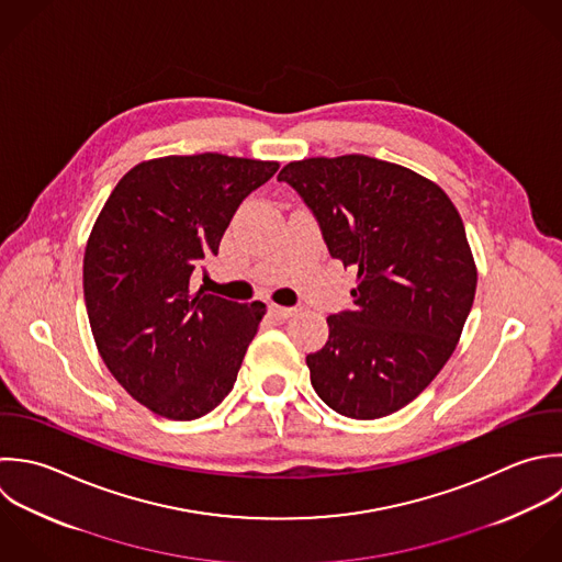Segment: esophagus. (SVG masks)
I'll return each instance as SVG.
<instances>
[{"label": "esophagus", "mask_w": 562, "mask_h": 562, "mask_svg": "<svg viewBox=\"0 0 562 562\" xmlns=\"http://www.w3.org/2000/svg\"><path fill=\"white\" fill-rule=\"evenodd\" d=\"M269 313L278 319H289L297 313V308H291V306H278V304H269Z\"/></svg>", "instance_id": "obj_1"}]
</instances>
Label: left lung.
Wrapping results in <instances>:
<instances>
[{
	"instance_id": "left-lung-1",
	"label": "left lung",
	"mask_w": 562,
	"mask_h": 562,
	"mask_svg": "<svg viewBox=\"0 0 562 562\" xmlns=\"http://www.w3.org/2000/svg\"><path fill=\"white\" fill-rule=\"evenodd\" d=\"M313 210L328 251L355 265V308L328 317L306 357L317 396L374 420L409 405L453 355L477 286L462 216L431 179L376 157H308L280 175Z\"/></svg>"
}]
</instances>
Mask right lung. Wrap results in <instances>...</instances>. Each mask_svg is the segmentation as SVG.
<instances>
[{
	"label": "right lung",
	"instance_id": "obj_1",
	"mask_svg": "<svg viewBox=\"0 0 562 562\" xmlns=\"http://www.w3.org/2000/svg\"><path fill=\"white\" fill-rule=\"evenodd\" d=\"M278 161L221 153L168 155L133 166L102 205L82 260L95 348L115 381L168 420L210 414L234 387L267 313L190 291L218 254L243 199Z\"/></svg>",
	"mask_w": 562,
	"mask_h": 562
}]
</instances>
